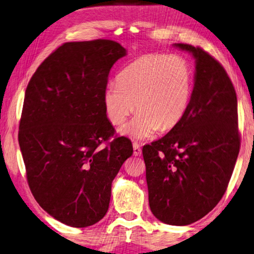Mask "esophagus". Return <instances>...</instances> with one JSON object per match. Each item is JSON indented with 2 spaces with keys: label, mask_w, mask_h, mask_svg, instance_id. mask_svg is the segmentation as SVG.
<instances>
[{
  "label": "esophagus",
  "mask_w": 254,
  "mask_h": 254,
  "mask_svg": "<svg viewBox=\"0 0 254 254\" xmlns=\"http://www.w3.org/2000/svg\"><path fill=\"white\" fill-rule=\"evenodd\" d=\"M141 153H142V150H141L140 145L137 143H133V154L134 156H141Z\"/></svg>",
  "instance_id": "1"
}]
</instances>
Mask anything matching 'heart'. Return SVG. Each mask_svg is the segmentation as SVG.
<instances>
[{
  "mask_svg": "<svg viewBox=\"0 0 254 254\" xmlns=\"http://www.w3.org/2000/svg\"><path fill=\"white\" fill-rule=\"evenodd\" d=\"M118 81L107 85L103 94L106 117L120 126L136 110L139 114L120 132L147 140L182 121L191 100L194 74L182 56L148 54L128 64Z\"/></svg>",
  "mask_w": 254,
  "mask_h": 254,
  "instance_id": "obj_1",
  "label": "heart"
}]
</instances>
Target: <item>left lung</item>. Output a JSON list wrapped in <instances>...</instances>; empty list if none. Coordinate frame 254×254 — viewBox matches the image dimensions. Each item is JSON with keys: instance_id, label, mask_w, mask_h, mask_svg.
I'll use <instances>...</instances> for the list:
<instances>
[{"instance_id": "1", "label": "left lung", "mask_w": 254, "mask_h": 254, "mask_svg": "<svg viewBox=\"0 0 254 254\" xmlns=\"http://www.w3.org/2000/svg\"><path fill=\"white\" fill-rule=\"evenodd\" d=\"M195 58L188 110L167 134L144 145L149 205L159 221L188 225L224 195L240 151L238 100L224 68L199 47L175 44Z\"/></svg>"}]
</instances>
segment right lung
<instances>
[{"label":"right lung","mask_w":254,"mask_h":254,"mask_svg":"<svg viewBox=\"0 0 254 254\" xmlns=\"http://www.w3.org/2000/svg\"><path fill=\"white\" fill-rule=\"evenodd\" d=\"M127 55L113 40L66 42L38 67L25 89L19 144L32 195L56 220L72 227L101 221L112 182L132 156L114 134L103 94L112 66Z\"/></svg>","instance_id":"right-lung-1"}]
</instances>
